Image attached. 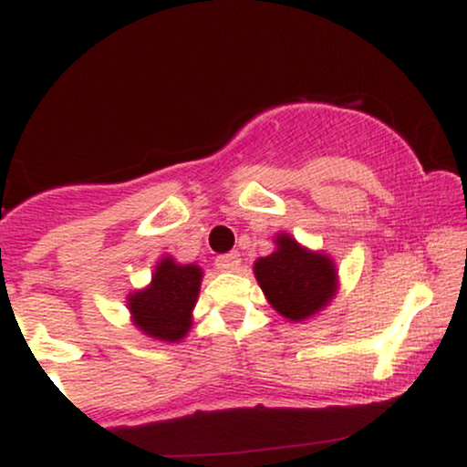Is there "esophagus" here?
Returning <instances> with one entry per match:
<instances>
[{
  "label": "esophagus",
  "mask_w": 467,
  "mask_h": 467,
  "mask_svg": "<svg viewBox=\"0 0 467 467\" xmlns=\"http://www.w3.org/2000/svg\"><path fill=\"white\" fill-rule=\"evenodd\" d=\"M215 264L222 272H234V270H239L241 256H239V252H228V254L217 256Z\"/></svg>",
  "instance_id": "34e87169"
}]
</instances>
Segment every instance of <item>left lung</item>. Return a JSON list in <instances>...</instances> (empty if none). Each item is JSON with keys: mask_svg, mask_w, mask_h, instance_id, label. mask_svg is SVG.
Here are the masks:
<instances>
[{"mask_svg": "<svg viewBox=\"0 0 467 467\" xmlns=\"http://www.w3.org/2000/svg\"><path fill=\"white\" fill-rule=\"evenodd\" d=\"M275 244L276 250L254 264V276L272 307L298 323L336 296V265L323 252L303 248L285 233L276 234Z\"/></svg>", "mask_w": 467, "mask_h": 467, "instance_id": "obj_1", "label": "left lung"}]
</instances>
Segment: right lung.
I'll return each instance as SVG.
<instances>
[{
  "label": "right lung",
  "mask_w": 467,
  "mask_h": 467,
  "mask_svg": "<svg viewBox=\"0 0 467 467\" xmlns=\"http://www.w3.org/2000/svg\"><path fill=\"white\" fill-rule=\"evenodd\" d=\"M202 276L200 265H182L164 256L155 265L151 285L127 298L133 325L155 340L180 342L192 325V307L200 294Z\"/></svg>",
  "instance_id": "add662e5"
}]
</instances>
